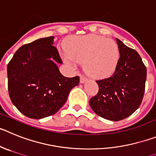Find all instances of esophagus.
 Masks as SVG:
<instances>
[{"instance_id":"1","label":"esophagus","mask_w":156,"mask_h":156,"mask_svg":"<svg viewBox=\"0 0 156 156\" xmlns=\"http://www.w3.org/2000/svg\"><path fill=\"white\" fill-rule=\"evenodd\" d=\"M87 80H88V78H87L86 77L84 76V75H81V76H80V82H81V83H84V82H85Z\"/></svg>"}]
</instances>
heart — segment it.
<instances>
[{"label":"heart","mask_w":156,"mask_h":156,"mask_svg":"<svg viewBox=\"0 0 156 156\" xmlns=\"http://www.w3.org/2000/svg\"><path fill=\"white\" fill-rule=\"evenodd\" d=\"M63 57L65 63L71 66L83 61L85 71L99 78L114 71L119 59V49L113 40L102 36H75L66 43Z\"/></svg>","instance_id":"obj_1"}]
</instances>
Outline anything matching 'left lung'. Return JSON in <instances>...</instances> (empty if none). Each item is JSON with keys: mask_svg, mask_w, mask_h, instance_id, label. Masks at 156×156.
Returning <instances> with one entry per match:
<instances>
[{"mask_svg": "<svg viewBox=\"0 0 156 156\" xmlns=\"http://www.w3.org/2000/svg\"><path fill=\"white\" fill-rule=\"evenodd\" d=\"M120 58L116 69L109 78L97 80L99 92L89 101L98 116L118 121L137 110L142 102L147 69L136 50L127 47L120 40Z\"/></svg>", "mask_w": 156, "mask_h": 156, "instance_id": "obj_1", "label": "left lung"}]
</instances>
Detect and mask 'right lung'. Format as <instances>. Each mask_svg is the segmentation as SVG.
<instances>
[{
  "instance_id": "obj_1",
  "label": "right lung",
  "mask_w": 156,
  "mask_h": 156,
  "mask_svg": "<svg viewBox=\"0 0 156 156\" xmlns=\"http://www.w3.org/2000/svg\"><path fill=\"white\" fill-rule=\"evenodd\" d=\"M54 36L39 39L20 47L8 64L10 99L19 111L32 119L57 113L67 101L79 77L63 76L56 63L62 64ZM52 60H51V59Z\"/></svg>"
}]
</instances>
